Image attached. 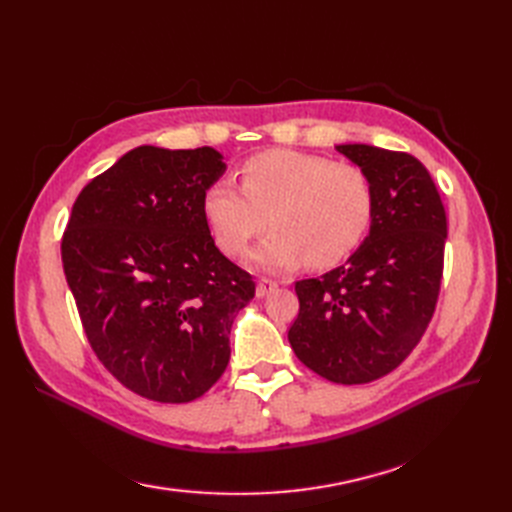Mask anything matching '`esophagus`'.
I'll list each match as a JSON object with an SVG mask.
<instances>
[{"label": "esophagus", "mask_w": 512, "mask_h": 512, "mask_svg": "<svg viewBox=\"0 0 512 512\" xmlns=\"http://www.w3.org/2000/svg\"><path fill=\"white\" fill-rule=\"evenodd\" d=\"M275 290H277V282H273V280H260L258 286H256V297L258 299H265Z\"/></svg>", "instance_id": "34e87169"}]
</instances>
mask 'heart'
<instances>
[{"mask_svg": "<svg viewBox=\"0 0 512 512\" xmlns=\"http://www.w3.org/2000/svg\"><path fill=\"white\" fill-rule=\"evenodd\" d=\"M241 188L226 179L203 194V215L226 254H241L252 237L271 232L247 254L250 265L286 271L309 262L324 269L356 250L374 215L365 170L312 153H258L241 170Z\"/></svg>", "mask_w": 512, "mask_h": 512, "instance_id": "1", "label": "heart"}]
</instances>
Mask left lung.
Masks as SVG:
<instances>
[{
    "label": "left lung",
    "instance_id": "8db88e82",
    "mask_svg": "<svg viewBox=\"0 0 512 512\" xmlns=\"http://www.w3.org/2000/svg\"><path fill=\"white\" fill-rule=\"evenodd\" d=\"M365 170L374 215L342 267L294 286L288 342L299 361L337 384H365L404 363L436 309L446 213L427 168L410 153L335 147Z\"/></svg>",
    "mask_w": 512,
    "mask_h": 512
}]
</instances>
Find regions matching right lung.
<instances>
[{
    "instance_id": "1",
    "label": "right lung",
    "mask_w": 512,
    "mask_h": 512,
    "mask_svg": "<svg viewBox=\"0 0 512 512\" xmlns=\"http://www.w3.org/2000/svg\"><path fill=\"white\" fill-rule=\"evenodd\" d=\"M226 173L211 147L143 145L76 198L61 262L91 348L136 395L185 404L220 380L254 282L211 239L203 194Z\"/></svg>"
}]
</instances>
